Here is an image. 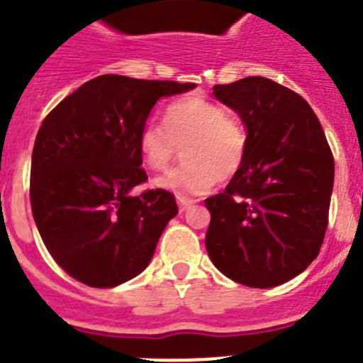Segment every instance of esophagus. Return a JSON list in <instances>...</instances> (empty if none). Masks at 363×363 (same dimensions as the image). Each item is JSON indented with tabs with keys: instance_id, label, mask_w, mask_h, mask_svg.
Here are the masks:
<instances>
[{
	"instance_id": "obj_1",
	"label": "esophagus",
	"mask_w": 363,
	"mask_h": 363,
	"mask_svg": "<svg viewBox=\"0 0 363 363\" xmlns=\"http://www.w3.org/2000/svg\"><path fill=\"white\" fill-rule=\"evenodd\" d=\"M176 201H178V207H179V211H182V213H184V211H187L189 207H191L192 203H194V200H191V198H187V196H176Z\"/></svg>"
}]
</instances>
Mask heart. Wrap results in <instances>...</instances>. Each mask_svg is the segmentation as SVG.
<instances>
[{
	"label": "heart",
	"instance_id": "b5f03b06",
	"mask_svg": "<svg viewBox=\"0 0 363 363\" xmlns=\"http://www.w3.org/2000/svg\"><path fill=\"white\" fill-rule=\"evenodd\" d=\"M245 125L221 105L203 98H182L163 111V125L143 123L138 147L150 171L162 172L184 149L185 165L156 179V185L178 194H203L214 182L238 174L247 156Z\"/></svg>",
	"mask_w": 363,
	"mask_h": 363
}]
</instances>
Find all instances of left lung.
Masks as SVG:
<instances>
[{"instance_id":"left-lung-1","label":"left lung","mask_w":363,"mask_h":363,"mask_svg":"<svg viewBox=\"0 0 363 363\" xmlns=\"http://www.w3.org/2000/svg\"><path fill=\"white\" fill-rule=\"evenodd\" d=\"M213 94L238 112L249 145L225 191L205 200V247L230 280L277 287L320 252L335 182L331 147L311 105L272 79L249 76Z\"/></svg>"}]
</instances>
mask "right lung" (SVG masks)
<instances>
[{"label":"right lung","mask_w":363,"mask_h":363,"mask_svg":"<svg viewBox=\"0 0 363 363\" xmlns=\"http://www.w3.org/2000/svg\"><path fill=\"white\" fill-rule=\"evenodd\" d=\"M194 86L104 74L43 120L32 150V216L54 262L74 280L107 289L149 265L178 205L163 189L130 196L147 182L138 136L162 96Z\"/></svg>","instance_id":"1"}]
</instances>
